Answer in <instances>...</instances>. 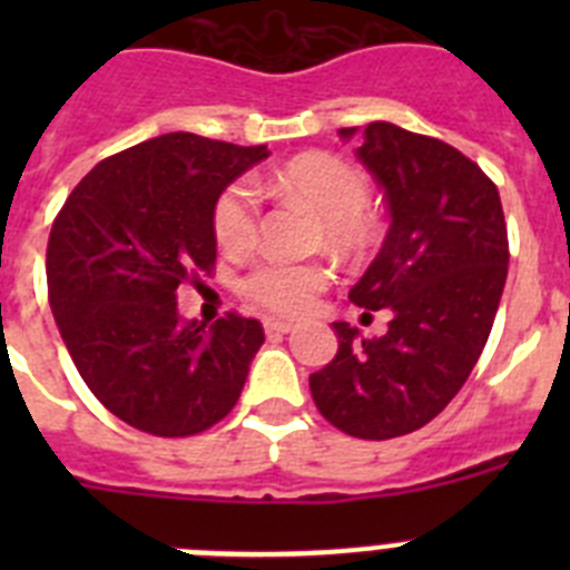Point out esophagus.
I'll use <instances>...</instances> for the list:
<instances>
[{"instance_id":"1","label":"esophagus","mask_w":570,"mask_h":570,"mask_svg":"<svg viewBox=\"0 0 570 570\" xmlns=\"http://www.w3.org/2000/svg\"><path fill=\"white\" fill-rule=\"evenodd\" d=\"M294 322L288 320H265V334H291Z\"/></svg>"}]
</instances>
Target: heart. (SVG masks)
Returning a JSON list of instances; mask_svg holds the SVG:
<instances>
[{"mask_svg": "<svg viewBox=\"0 0 570 570\" xmlns=\"http://www.w3.org/2000/svg\"><path fill=\"white\" fill-rule=\"evenodd\" d=\"M276 185L305 199L325 219V236L334 245H345L362 236L360 210L367 203V185L351 165L336 156H296L276 174ZM210 225H214L216 242L225 250L248 248L256 239L254 190L245 183L228 185L216 196ZM325 285H328V271L322 265L265 256L245 274L242 294L274 314L296 316L311 308V302Z\"/></svg>", "mask_w": 570, "mask_h": 570, "instance_id": "1", "label": "heart"}]
</instances>
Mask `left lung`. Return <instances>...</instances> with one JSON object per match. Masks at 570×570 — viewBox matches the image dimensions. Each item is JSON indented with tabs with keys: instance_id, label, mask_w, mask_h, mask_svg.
Here are the masks:
<instances>
[{
	"instance_id": "8db88e82",
	"label": "left lung",
	"mask_w": 570,
	"mask_h": 570,
	"mask_svg": "<svg viewBox=\"0 0 570 570\" xmlns=\"http://www.w3.org/2000/svg\"><path fill=\"white\" fill-rule=\"evenodd\" d=\"M340 136H360L391 219L347 299L391 322L374 340L334 322L340 351L311 374V396L345 434L394 440L434 420L480 360L508 276L505 216L497 185L440 139L391 122Z\"/></svg>"
}]
</instances>
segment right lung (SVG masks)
Instances as JSON below:
<instances>
[{"label": "right lung", "mask_w": 570, "mask_h": 570, "mask_svg": "<svg viewBox=\"0 0 570 570\" xmlns=\"http://www.w3.org/2000/svg\"><path fill=\"white\" fill-rule=\"evenodd\" d=\"M268 156L185 130L156 136L99 163L50 228L48 296L70 360L145 434H199L245 387L259 322L183 320L176 294L214 265L216 196Z\"/></svg>", "instance_id": "obj_1"}]
</instances>
